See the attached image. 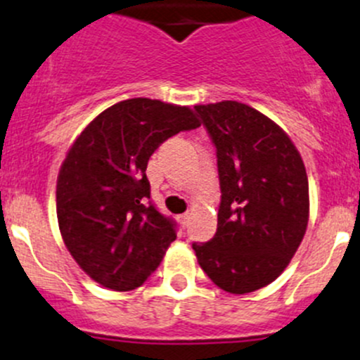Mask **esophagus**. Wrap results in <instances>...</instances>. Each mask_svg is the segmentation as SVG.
Here are the masks:
<instances>
[{"label":"esophagus","mask_w":360,"mask_h":360,"mask_svg":"<svg viewBox=\"0 0 360 360\" xmlns=\"http://www.w3.org/2000/svg\"><path fill=\"white\" fill-rule=\"evenodd\" d=\"M179 221L183 226H188V221H190V212H184L179 216Z\"/></svg>","instance_id":"34e87169"}]
</instances>
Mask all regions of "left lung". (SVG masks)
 Instances as JSON below:
<instances>
[{
    "mask_svg": "<svg viewBox=\"0 0 360 360\" xmlns=\"http://www.w3.org/2000/svg\"><path fill=\"white\" fill-rule=\"evenodd\" d=\"M216 146L221 202L216 235L195 242L198 264L231 294L274 282L308 224V177L288 134L237 101L195 106Z\"/></svg>",
    "mask_w": 360,
    "mask_h": 360,
    "instance_id": "left-lung-1",
    "label": "left lung"
}]
</instances>
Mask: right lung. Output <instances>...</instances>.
Wrapping results in <instances>:
<instances>
[{
    "mask_svg": "<svg viewBox=\"0 0 360 360\" xmlns=\"http://www.w3.org/2000/svg\"><path fill=\"white\" fill-rule=\"evenodd\" d=\"M200 127L186 106L127 99L85 127L57 177V219L82 270L112 291L144 284L177 224L155 207L148 160L163 141Z\"/></svg>",
    "mask_w": 360,
    "mask_h": 360,
    "instance_id": "right-lung-1",
    "label": "right lung"
}]
</instances>
